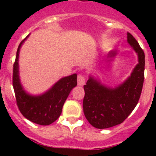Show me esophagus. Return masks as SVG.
I'll return each instance as SVG.
<instances>
[{"mask_svg": "<svg viewBox=\"0 0 156 156\" xmlns=\"http://www.w3.org/2000/svg\"><path fill=\"white\" fill-rule=\"evenodd\" d=\"M77 82H78V85L79 86H83L86 82V79L85 76L83 74H79L78 77H77Z\"/></svg>", "mask_w": 156, "mask_h": 156, "instance_id": "obj_1", "label": "esophagus"}]
</instances>
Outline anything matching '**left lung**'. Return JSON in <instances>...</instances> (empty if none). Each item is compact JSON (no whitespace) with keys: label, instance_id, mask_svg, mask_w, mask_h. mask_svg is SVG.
<instances>
[{"label":"left lung","instance_id":"obj_1","mask_svg":"<svg viewBox=\"0 0 156 156\" xmlns=\"http://www.w3.org/2000/svg\"><path fill=\"white\" fill-rule=\"evenodd\" d=\"M127 41L137 53L139 62L130 76L115 89L104 87L92 77L83 86V113L88 122L98 129L122 123L134 109L140 97L144 80V53L129 33Z\"/></svg>","mask_w":156,"mask_h":156}]
</instances>
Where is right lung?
I'll return each instance as SVG.
<instances>
[{"label": "right lung", "instance_id": "add662e5", "mask_svg": "<svg viewBox=\"0 0 156 156\" xmlns=\"http://www.w3.org/2000/svg\"><path fill=\"white\" fill-rule=\"evenodd\" d=\"M27 36L21 41L16 52V61L13 65L12 84L16 94V103L19 111L24 117L39 125L51 124L60 116L63 105L70 91L77 85V75L73 74L58 81L55 84L41 96H30L23 90L19 78V49Z\"/></svg>", "mask_w": 156, "mask_h": 156}]
</instances>
